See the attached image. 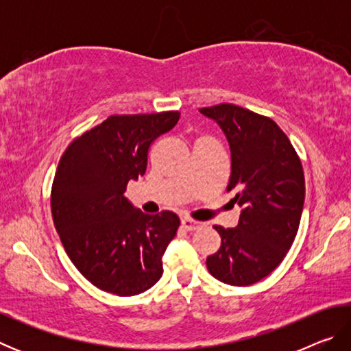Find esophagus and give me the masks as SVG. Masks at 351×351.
<instances>
[{
    "mask_svg": "<svg viewBox=\"0 0 351 351\" xmlns=\"http://www.w3.org/2000/svg\"><path fill=\"white\" fill-rule=\"evenodd\" d=\"M181 226L186 230H197L201 228V223L199 221H195V219H190V218H182L181 219Z\"/></svg>",
    "mask_w": 351,
    "mask_h": 351,
    "instance_id": "34e87169",
    "label": "esophagus"
}]
</instances>
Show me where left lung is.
Masks as SVG:
<instances>
[{
    "label": "left lung",
    "instance_id": "left-lung-1",
    "mask_svg": "<svg viewBox=\"0 0 351 351\" xmlns=\"http://www.w3.org/2000/svg\"><path fill=\"white\" fill-rule=\"evenodd\" d=\"M215 121L230 147L228 192L241 207L239 226H215L221 246L206 265L217 280L249 287L269 276L288 254L305 201L302 162L272 119L232 104L199 110Z\"/></svg>",
    "mask_w": 351,
    "mask_h": 351
}]
</instances>
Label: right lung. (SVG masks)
<instances>
[{"instance_id": "right-lung-1", "label": "right lung", "mask_w": 351, "mask_h": 351, "mask_svg": "<svg viewBox=\"0 0 351 351\" xmlns=\"http://www.w3.org/2000/svg\"><path fill=\"white\" fill-rule=\"evenodd\" d=\"M180 111L110 116L64 150L52 182V218L80 274L116 295H136L162 276V255L180 228L176 213L147 215L125 198L145 173L148 148Z\"/></svg>"}]
</instances>
